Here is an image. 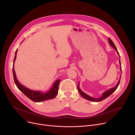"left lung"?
Listing matches in <instances>:
<instances>
[{"mask_svg":"<svg viewBox=\"0 0 135 135\" xmlns=\"http://www.w3.org/2000/svg\"><path fill=\"white\" fill-rule=\"evenodd\" d=\"M108 40H109V44L111 45V46H112V47L116 50L117 54H118V55H119V64H120V71H121V62H120V57L119 54V52L117 51V48H116V47L115 46V45H114V44L113 43V41H112L110 38H109ZM121 74L120 75V78H121ZM120 80V79L119 80V81H118L117 85H116L114 87H112V88H110V89H108L107 91H105L104 93H103V94H102V95H101L99 98H97V99L92 98V97H90L89 95L86 94L84 92H83L81 90L80 88H79V82H78V86H77V89H78V91H79L80 94L81 95V96H82V97H83L84 99H86V100H89V101H93V102H100V101H102V100L105 99L107 98L108 97H109L110 95H111V94L116 90L117 88H118V86H119V85Z\"/></svg>","mask_w":135,"mask_h":135,"instance_id":"left-lung-1","label":"left lung"}]
</instances>
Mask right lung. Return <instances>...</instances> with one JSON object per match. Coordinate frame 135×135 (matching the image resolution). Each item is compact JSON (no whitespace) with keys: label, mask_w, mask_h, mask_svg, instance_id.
I'll list each match as a JSON object with an SVG mask.
<instances>
[{"label":"right lung","mask_w":135,"mask_h":135,"mask_svg":"<svg viewBox=\"0 0 135 135\" xmlns=\"http://www.w3.org/2000/svg\"><path fill=\"white\" fill-rule=\"evenodd\" d=\"M17 52V49L15 51V58L13 61V73L14 81L17 88L26 97H27L28 99H30L31 100L34 102H40L54 99L58 94L59 85L60 84V79H57V80H56L49 90L45 92H42L40 91H36L32 90V89H30L27 87L24 86L18 81V80L16 78V74L14 70V62L16 58Z\"/></svg>","instance_id":"add662e5"}]
</instances>
